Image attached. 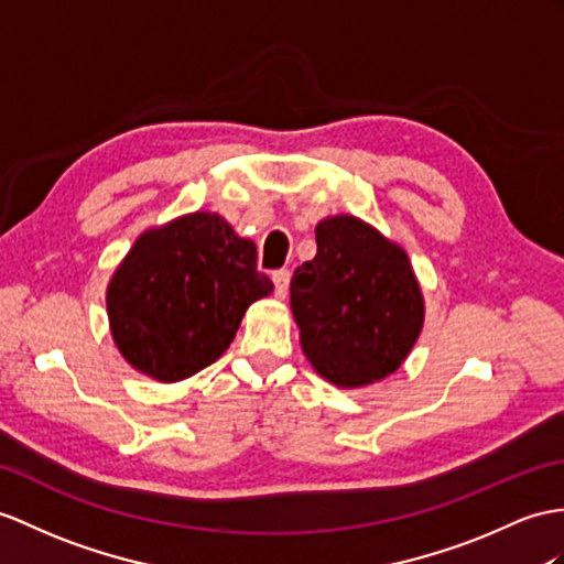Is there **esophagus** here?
<instances>
[{"mask_svg": "<svg viewBox=\"0 0 564 564\" xmlns=\"http://www.w3.org/2000/svg\"><path fill=\"white\" fill-rule=\"evenodd\" d=\"M290 280H292V272L290 270H278L272 272V282H274V296L284 299L286 292H290Z\"/></svg>", "mask_w": 564, "mask_h": 564, "instance_id": "esophagus-1", "label": "esophagus"}]
</instances>
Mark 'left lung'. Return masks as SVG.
I'll use <instances>...</instances> for the list:
<instances>
[{"label": "left lung", "mask_w": 564, "mask_h": 564, "mask_svg": "<svg viewBox=\"0 0 564 564\" xmlns=\"http://www.w3.org/2000/svg\"><path fill=\"white\" fill-rule=\"evenodd\" d=\"M318 253L292 278V315L315 373L341 390L386 380L425 321L416 272L400 243L354 215L315 225Z\"/></svg>", "instance_id": "obj_1"}]
</instances>
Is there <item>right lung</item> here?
I'll return each mask as SVG.
<instances>
[{
	"instance_id": "add662e5",
	"label": "right lung",
	"mask_w": 564,
	"mask_h": 564,
	"mask_svg": "<svg viewBox=\"0 0 564 564\" xmlns=\"http://www.w3.org/2000/svg\"><path fill=\"white\" fill-rule=\"evenodd\" d=\"M256 258V243L210 210L148 227L107 282L119 354L158 382L186 380L215 364L243 313L274 290Z\"/></svg>"
}]
</instances>
